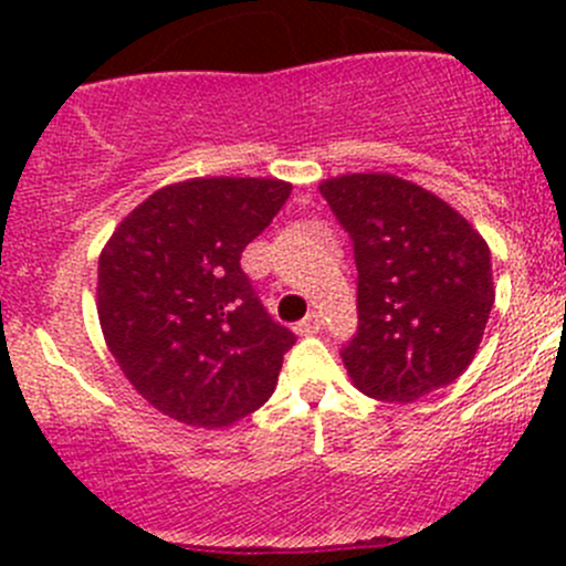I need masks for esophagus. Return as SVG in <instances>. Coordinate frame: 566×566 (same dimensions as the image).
Wrapping results in <instances>:
<instances>
[{
    "mask_svg": "<svg viewBox=\"0 0 566 566\" xmlns=\"http://www.w3.org/2000/svg\"><path fill=\"white\" fill-rule=\"evenodd\" d=\"M319 331V317L312 312V315H306L301 323H295V334L298 336H310V334H317Z\"/></svg>",
    "mask_w": 566,
    "mask_h": 566,
    "instance_id": "esophagus-1",
    "label": "esophagus"
}]
</instances>
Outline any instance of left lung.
<instances>
[{
    "mask_svg": "<svg viewBox=\"0 0 566 566\" xmlns=\"http://www.w3.org/2000/svg\"><path fill=\"white\" fill-rule=\"evenodd\" d=\"M319 193L356 254L358 334L342 350L353 386L413 402L458 380L495 301L488 241L438 193L389 172L328 177Z\"/></svg>",
    "mask_w": 566,
    "mask_h": 566,
    "instance_id": "8db88e82",
    "label": "left lung"
}]
</instances>
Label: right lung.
<instances>
[{"mask_svg":"<svg viewBox=\"0 0 566 566\" xmlns=\"http://www.w3.org/2000/svg\"><path fill=\"white\" fill-rule=\"evenodd\" d=\"M276 177H191L136 205L98 256V319L125 378L191 427H230L276 389L295 336L262 310L243 249L287 202Z\"/></svg>","mask_w":566,"mask_h":566,"instance_id":"obj_1","label":"right lung"}]
</instances>
